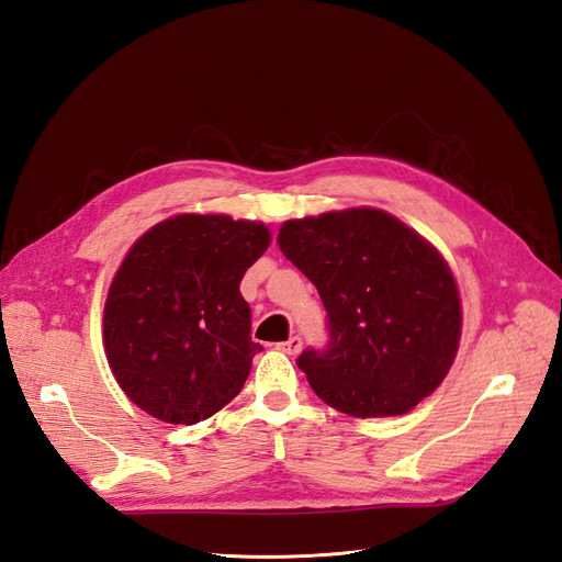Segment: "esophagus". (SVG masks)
Returning a JSON list of instances; mask_svg holds the SVG:
<instances>
[{
    "instance_id": "34e87169",
    "label": "esophagus",
    "mask_w": 562,
    "mask_h": 562,
    "mask_svg": "<svg viewBox=\"0 0 562 562\" xmlns=\"http://www.w3.org/2000/svg\"><path fill=\"white\" fill-rule=\"evenodd\" d=\"M278 347L284 351V355H289V357H296L299 351H301V347H303V340H301L299 336H292V338H289V340L280 342Z\"/></svg>"
}]
</instances>
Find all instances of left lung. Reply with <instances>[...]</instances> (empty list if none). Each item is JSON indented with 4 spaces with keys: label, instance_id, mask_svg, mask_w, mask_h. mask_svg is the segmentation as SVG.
Wrapping results in <instances>:
<instances>
[{
    "label": "left lung",
    "instance_id": "1",
    "mask_svg": "<svg viewBox=\"0 0 562 562\" xmlns=\"http://www.w3.org/2000/svg\"><path fill=\"white\" fill-rule=\"evenodd\" d=\"M278 245L317 286L328 345L296 359L349 417H396L442 384L461 340V299L442 255L378 207L289 220Z\"/></svg>",
    "mask_w": 562,
    "mask_h": 562
}]
</instances>
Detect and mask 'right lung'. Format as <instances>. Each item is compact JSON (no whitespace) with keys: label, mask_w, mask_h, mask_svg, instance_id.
<instances>
[{"label":"right lung","mask_w":562,"mask_h":562,"mask_svg":"<svg viewBox=\"0 0 562 562\" xmlns=\"http://www.w3.org/2000/svg\"><path fill=\"white\" fill-rule=\"evenodd\" d=\"M270 243L261 222L176 215L124 257L103 307V345L127 398L192 426L232 403L261 345L240 280Z\"/></svg>","instance_id":"obj_1"}]
</instances>
